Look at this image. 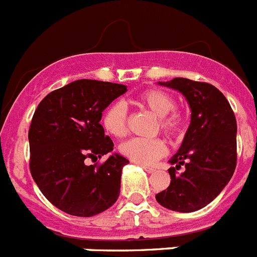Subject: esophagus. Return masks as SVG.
Instances as JSON below:
<instances>
[{
    "instance_id": "34e87169",
    "label": "esophagus",
    "mask_w": 257,
    "mask_h": 257,
    "mask_svg": "<svg viewBox=\"0 0 257 257\" xmlns=\"http://www.w3.org/2000/svg\"><path fill=\"white\" fill-rule=\"evenodd\" d=\"M142 167H143V169L147 172V173H154L155 172V169L151 168V167H147V165H142Z\"/></svg>"
}]
</instances>
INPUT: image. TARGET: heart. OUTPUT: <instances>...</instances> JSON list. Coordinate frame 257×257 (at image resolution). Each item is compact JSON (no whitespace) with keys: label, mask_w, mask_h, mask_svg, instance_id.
Listing matches in <instances>:
<instances>
[{"label":"heart","mask_w":257,"mask_h":257,"mask_svg":"<svg viewBox=\"0 0 257 257\" xmlns=\"http://www.w3.org/2000/svg\"><path fill=\"white\" fill-rule=\"evenodd\" d=\"M138 105L158 116V128L169 138H179L184 130L185 118L180 110L175 109V99L169 93L162 89L150 88L143 90L135 98ZM102 127L106 133L115 138L127 134L126 106L122 102H113L103 111ZM167 144L162 138H131L119 146L120 155L141 165H152L167 155Z\"/></svg>","instance_id":"obj_1"}]
</instances>
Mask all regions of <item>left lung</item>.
<instances>
[{
  "mask_svg": "<svg viewBox=\"0 0 257 257\" xmlns=\"http://www.w3.org/2000/svg\"><path fill=\"white\" fill-rule=\"evenodd\" d=\"M162 85L185 95L192 110L190 126L179 152L171 159V184L156 194L169 210L190 213L209 205L222 192L236 167V118L227 98L215 86L175 77ZM182 165L186 171L177 174Z\"/></svg>",
  "mask_w": 257,
  "mask_h": 257,
  "instance_id": "1",
  "label": "left lung"
}]
</instances>
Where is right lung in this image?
<instances>
[{
	"label": "right lung",
	"instance_id": "obj_1",
	"mask_svg": "<svg viewBox=\"0 0 257 257\" xmlns=\"http://www.w3.org/2000/svg\"><path fill=\"white\" fill-rule=\"evenodd\" d=\"M126 85L77 80L51 92L34 113L29 130L30 172L54 206L76 217H93L113 206L119 197L122 168L118 154L86 165L113 151L99 120Z\"/></svg>",
	"mask_w": 257,
	"mask_h": 257
}]
</instances>
